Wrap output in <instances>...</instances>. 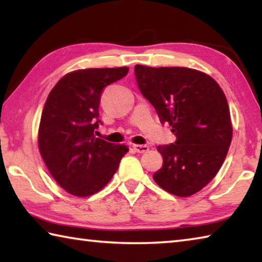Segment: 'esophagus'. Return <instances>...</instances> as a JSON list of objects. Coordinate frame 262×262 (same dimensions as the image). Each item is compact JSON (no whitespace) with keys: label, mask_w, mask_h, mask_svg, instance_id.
<instances>
[{"label":"esophagus","mask_w":262,"mask_h":262,"mask_svg":"<svg viewBox=\"0 0 262 262\" xmlns=\"http://www.w3.org/2000/svg\"><path fill=\"white\" fill-rule=\"evenodd\" d=\"M133 148H134L135 151L139 152V154H144L149 150V147H148V145H145V144H142V145L134 144V145H133Z\"/></svg>","instance_id":"obj_1"}]
</instances>
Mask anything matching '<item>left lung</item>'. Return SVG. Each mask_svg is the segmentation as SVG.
<instances>
[{
	"label": "left lung",
	"instance_id": "1",
	"mask_svg": "<svg viewBox=\"0 0 262 262\" xmlns=\"http://www.w3.org/2000/svg\"><path fill=\"white\" fill-rule=\"evenodd\" d=\"M134 72L141 94L177 137L174 143L158 145L163 166L154 180L177 196L193 195L217 174L231 143L224 92L209 75L195 69L136 64Z\"/></svg>",
	"mask_w": 262,
	"mask_h": 262
}]
</instances>
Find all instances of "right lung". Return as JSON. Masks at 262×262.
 <instances>
[{
	"instance_id": "right-lung-1",
	"label": "right lung",
	"mask_w": 262,
	"mask_h": 262,
	"mask_svg": "<svg viewBox=\"0 0 262 262\" xmlns=\"http://www.w3.org/2000/svg\"><path fill=\"white\" fill-rule=\"evenodd\" d=\"M128 70H75L64 75L47 97L39 126V150L53 178L75 196L99 192L129 150L95 136L101 125V91L125 77Z\"/></svg>"
}]
</instances>
